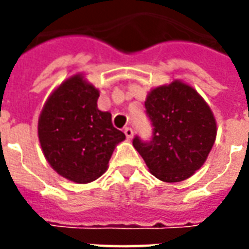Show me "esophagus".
<instances>
[{"instance_id":"34e87169","label":"esophagus","mask_w":249,"mask_h":249,"mask_svg":"<svg viewBox=\"0 0 249 249\" xmlns=\"http://www.w3.org/2000/svg\"><path fill=\"white\" fill-rule=\"evenodd\" d=\"M124 133H125V136H126V139H128V140H130V139L133 137V129H132V128H129V126H126V128H125Z\"/></svg>"}]
</instances>
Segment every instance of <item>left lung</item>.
Here are the masks:
<instances>
[{
	"label": "left lung",
	"instance_id": "8db88e82",
	"mask_svg": "<svg viewBox=\"0 0 249 249\" xmlns=\"http://www.w3.org/2000/svg\"><path fill=\"white\" fill-rule=\"evenodd\" d=\"M151 140L133 139L149 172L165 183L191 178L207 160L216 139L212 110L187 84L173 81L153 89L145 101Z\"/></svg>",
	"mask_w": 249,
	"mask_h": 249
}]
</instances>
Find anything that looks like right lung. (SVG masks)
Instances as JSON below:
<instances>
[{
	"label": "right lung",
	"mask_w": 249,
	"mask_h": 249,
	"mask_svg": "<svg viewBox=\"0 0 249 249\" xmlns=\"http://www.w3.org/2000/svg\"><path fill=\"white\" fill-rule=\"evenodd\" d=\"M98 90L73 76L52 93L38 120V139L46 160L62 178L78 184L103 175L116 144L125 139L112 114L97 108Z\"/></svg>",
	"instance_id": "right-lung-1"
}]
</instances>
